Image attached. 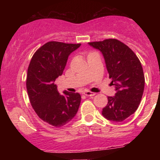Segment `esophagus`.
I'll return each instance as SVG.
<instances>
[{"mask_svg": "<svg viewBox=\"0 0 160 160\" xmlns=\"http://www.w3.org/2000/svg\"><path fill=\"white\" fill-rule=\"evenodd\" d=\"M83 94L86 95V96H94L95 95V92H90V91H86L84 92Z\"/></svg>", "mask_w": 160, "mask_h": 160, "instance_id": "34e87169", "label": "esophagus"}]
</instances>
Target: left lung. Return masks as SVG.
I'll list each match as a JSON object with an SVG mask.
<instances>
[{
	"mask_svg": "<svg viewBox=\"0 0 160 160\" xmlns=\"http://www.w3.org/2000/svg\"><path fill=\"white\" fill-rule=\"evenodd\" d=\"M89 45L103 55L109 78L114 86V96L108 97L102 115L108 120L122 122L138 108L144 89L142 66L135 52L117 39L90 42Z\"/></svg>",
	"mask_w": 160,
	"mask_h": 160,
	"instance_id": "obj_1",
	"label": "left lung"
}]
</instances>
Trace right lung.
Returning <instances> with one entry per match:
<instances>
[{
    "label": "right lung",
    "mask_w": 160,
    "mask_h": 160,
    "mask_svg": "<svg viewBox=\"0 0 160 160\" xmlns=\"http://www.w3.org/2000/svg\"><path fill=\"white\" fill-rule=\"evenodd\" d=\"M80 45L48 42L36 51L28 68L26 87L31 104L42 120L56 127L68 123L80 107L79 93L64 91L59 94L54 82L63 73L69 55Z\"/></svg>",
    "instance_id": "add662e5"
}]
</instances>
